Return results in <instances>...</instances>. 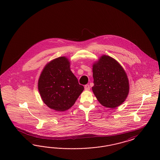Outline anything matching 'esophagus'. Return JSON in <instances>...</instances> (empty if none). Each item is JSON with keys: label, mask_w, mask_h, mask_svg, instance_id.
<instances>
[{"label": "esophagus", "mask_w": 160, "mask_h": 160, "mask_svg": "<svg viewBox=\"0 0 160 160\" xmlns=\"http://www.w3.org/2000/svg\"><path fill=\"white\" fill-rule=\"evenodd\" d=\"M84 89L86 91H89L90 90V86L89 84H86L84 86Z\"/></svg>", "instance_id": "34e87169"}]
</instances>
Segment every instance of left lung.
Masks as SVG:
<instances>
[{
  "label": "left lung",
  "mask_w": 160,
  "mask_h": 160,
  "mask_svg": "<svg viewBox=\"0 0 160 160\" xmlns=\"http://www.w3.org/2000/svg\"><path fill=\"white\" fill-rule=\"evenodd\" d=\"M92 91L103 106L114 108L127 98L129 92L127 76L121 65L104 55L93 65Z\"/></svg>",
  "instance_id": "left-lung-1"
}]
</instances>
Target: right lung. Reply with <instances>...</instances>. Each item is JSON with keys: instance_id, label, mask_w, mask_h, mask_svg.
I'll return each mask as SVG.
<instances>
[{"instance_id": "add662e5", "label": "right lung", "mask_w": 160, "mask_h": 160, "mask_svg": "<svg viewBox=\"0 0 160 160\" xmlns=\"http://www.w3.org/2000/svg\"><path fill=\"white\" fill-rule=\"evenodd\" d=\"M69 64L65 57L56 58L46 65L39 78L38 90L42 101L56 111L71 108L84 90Z\"/></svg>"}]
</instances>
